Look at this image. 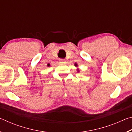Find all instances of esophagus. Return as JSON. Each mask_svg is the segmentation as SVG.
<instances>
[{"instance_id":"34e87169","label":"esophagus","mask_w":132,"mask_h":132,"mask_svg":"<svg viewBox=\"0 0 132 132\" xmlns=\"http://www.w3.org/2000/svg\"><path fill=\"white\" fill-rule=\"evenodd\" d=\"M59 62H60V63H64V59H59Z\"/></svg>"}]
</instances>
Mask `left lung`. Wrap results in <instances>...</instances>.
I'll list each match as a JSON object with an SVG mask.
<instances>
[{"label":"left lung","mask_w":132,"mask_h":132,"mask_svg":"<svg viewBox=\"0 0 132 132\" xmlns=\"http://www.w3.org/2000/svg\"><path fill=\"white\" fill-rule=\"evenodd\" d=\"M75 66H77V64H76V65H75Z\"/></svg>","instance_id":"left-lung-1"}]
</instances>
